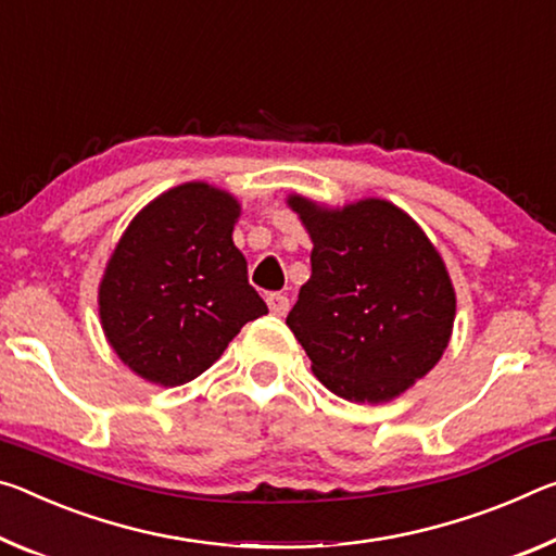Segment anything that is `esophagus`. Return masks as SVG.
<instances>
[{
  "label": "esophagus",
  "instance_id": "34e87169",
  "mask_svg": "<svg viewBox=\"0 0 556 556\" xmlns=\"http://www.w3.org/2000/svg\"><path fill=\"white\" fill-rule=\"evenodd\" d=\"M267 306L275 316H285L289 312V299L285 294H267Z\"/></svg>",
  "mask_w": 556,
  "mask_h": 556
}]
</instances>
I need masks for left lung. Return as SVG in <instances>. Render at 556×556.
<instances>
[{
    "mask_svg": "<svg viewBox=\"0 0 556 556\" xmlns=\"http://www.w3.org/2000/svg\"><path fill=\"white\" fill-rule=\"evenodd\" d=\"M314 244L312 277L287 326L331 393L389 403L443 358L455 287L435 244L399 205L364 198L341 207L287 198Z\"/></svg>",
    "mask_w": 556,
    "mask_h": 556,
    "instance_id": "8db88e82",
    "label": "left lung"
}]
</instances>
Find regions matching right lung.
I'll use <instances>...</instances> for the list:
<instances>
[{
	"mask_svg": "<svg viewBox=\"0 0 556 556\" xmlns=\"http://www.w3.org/2000/svg\"><path fill=\"white\" fill-rule=\"evenodd\" d=\"M242 205L192 180L140 210L105 262L99 316L109 346L148 383L173 389L223 356L267 304L232 242Z\"/></svg>",
	"mask_w": 556,
	"mask_h": 556,
	"instance_id": "right-lung-1",
	"label": "right lung"
}]
</instances>
